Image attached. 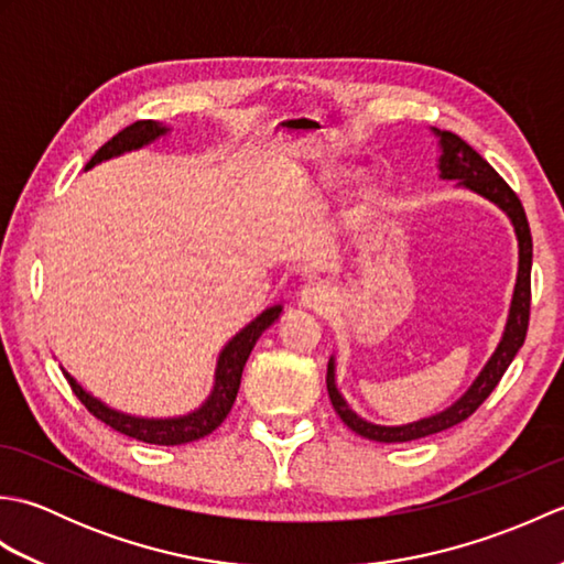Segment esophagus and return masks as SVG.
I'll return each instance as SVG.
<instances>
[{
  "label": "esophagus",
  "mask_w": 564,
  "mask_h": 564,
  "mask_svg": "<svg viewBox=\"0 0 564 564\" xmlns=\"http://www.w3.org/2000/svg\"><path fill=\"white\" fill-rule=\"evenodd\" d=\"M332 297H334L332 289L322 281L307 283V285H303V291H301V303H303V307H310V310H327L329 303H332Z\"/></svg>",
  "instance_id": "34e87169"
}]
</instances>
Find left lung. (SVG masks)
Listing matches in <instances>:
<instances>
[{"label":"left lung","mask_w":564,"mask_h":564,"mask_svg":"<svg viewBox=\"0 0 564 564\" xmlns=\"http://www.w3.org/2000/svg\"><path fill=\"white\" fill-rule=\"evenodd\" d=\"M431 133L438 140V176L446 178V182H458L460 188L473 191V194L487 198L495 203L499 210L507 213V218L513 225V232H517L519 242V271H517V285H513L511 305H509V317L505 332H501V339L497 344L495 354L489 356V361L480 370V376L473 380V386L467 388L458 400L443 412H436L424 419H416L410 424L400 426H386V424H373L368 419L358 416L349 402L344 400V394L337 388V361L334 356L329 358L327 366V392L334 404V410L341 416V422L356 431L358 436L380 441V443H404V441H416L431 434H438V431H446L455 424L465 422L477 406H480L489 392L497 388L501 376L507 373L511 366L513 356L519 354L523 346L525 332H529V313H531V263H533V239H531V227L525 220V213L519 196L513 194L509 184L501 178L487 160H482L465 140H460L451 130H438L431 128Z\"/></svg>","instance_id":"1"}]
</instances>
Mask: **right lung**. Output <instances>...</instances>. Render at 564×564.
Returning <instances> with one entry per match:
<instances>
[{"label": "right lung", "instance_id": "add662e5", "mask_svg": "<svg viewBox=\"0 0 564 564\" xmlns=\"http://www.w3.org/2000/svg\"><path fill=\"white\" fill-rule=\"evenodd\" d=\"M166 133H170V128L158 123V121H138L133 126H128L126 130H121V133L106 142L104 148H99V152L87 162V166H84V172L106 162V160L121 158V154H126V152H135V150L148 148V145H152V142L164 138ZM281 313H283V305L267 307L259 317L251 319L247 327L239 329L235 337L223 346L218 364H215L213 390L206 398V402L196 406V410L188 414H178V416L126 414L121 410H113V406L101 402L99 398H94V394L84 390L65 368H63V373L69 382L72 392L79 398V402L87 406L94 416L101 419L104 424H109L111 429L121 431V434H126L130 438L154 443V446H182V443H191V441H198L203 436L213 434V431L225 422V416L230 414L232 404H235L239 380H242V370H245V364H247L251 349H254V344L261 334L281 317Z\"/></svg>", "mask_w": 564, "mask_h": 564}]
</instances>
